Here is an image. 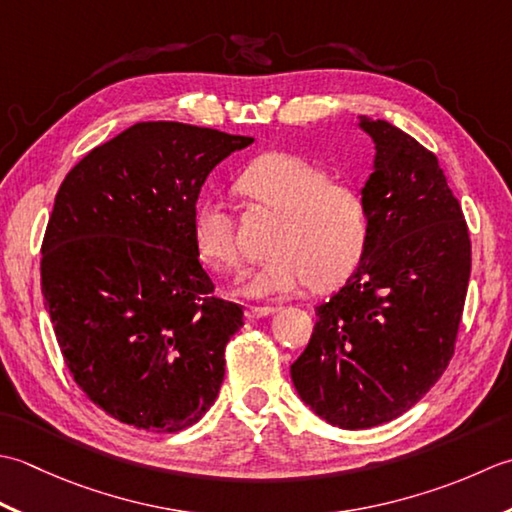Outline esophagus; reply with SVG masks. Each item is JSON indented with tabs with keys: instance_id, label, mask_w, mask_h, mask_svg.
<instances>
[{
	"instance_id": "esophagus-1",
	"label": "esophagus",
	"mask_w": 512,
	"mask_h": 512,
	"mask_svg": "<svg viewBox=\"0 0 512 512\" xmlns=\"http://www.w3.org/2000/svg\"><path fill=\"white\" fill-rule=\"evenodd\" d=\"M276 311V307H247L245 309V316L249 320H258V318H265V316H271Z\"/></svg>"
}]
</instances>
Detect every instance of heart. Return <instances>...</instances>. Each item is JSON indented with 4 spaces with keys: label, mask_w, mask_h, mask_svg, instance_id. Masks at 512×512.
I'll list each match as a JSON object with an SVG mask.
<instances>
[{
    "label": "heart",
    "mask_w": 512,
    "mask_h": 512,
    "mask_svg": "<svg viewBox=\"0 0 512 512\" xmlns=\"http://www.w3.org/2000/svg\"><path fill=\"white\" fill-rule=\"evenodd\" d=\"M256 203L280 212L263 263L249 269L238 294L254 300L283 298L302 285L327 289L358 267L369 238L364 196L351 183L331 179L322 165L289 152H267L238 179ZM194 243L218 269L238 267L236 221L218 198L194 210Z\"/></svg>",
    "instance_id": "1"
}]
</instances>
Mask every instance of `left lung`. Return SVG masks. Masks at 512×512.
Here are the masks:
<instances>
[{
    "label": "left lung",
    "mask_w": 512,
    "mask_h": 512,
    "mask_svg": "<svg viewBox=\"0 0 512 512\" xmlns=\"http://www.w3.org/2000/svg\"><path fill=\"white\" fill-rule=\"evenodd\" d=\"M375 145L362 187L369 238L356 271L316 307L291 380L340 429L409 411L453 358L471 276V238L437 156L382 119L360 117Z\"/></svg>",
    "instance_id": "left-lung-1"
}]
</instances>
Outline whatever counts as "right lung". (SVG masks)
Segmentation results:
<instances>
[{
	"label": "right lung",
	"instance_id": "right-lung-1",
	"mask_svg": "<svg viewBox=\"0 0 512 512\" xmlns=\"http://www.w3.org/2000/svg\"><path fill=\"white\" fill-rule=\"evenodd\" d=\"M252 143L176 121L134 123L59 187L41 294L72 378L114 420L176 433L216 400L243 309L212 296L194 210L216 165Z\"/></svg>",
	"mask_w": 512,
	"mask_h": 512
}]
</instances>
